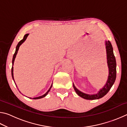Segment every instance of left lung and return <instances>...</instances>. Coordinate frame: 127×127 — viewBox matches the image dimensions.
I'll list each match as a JSON object with an SVG mask.
<instances>
[{
  "label": "left lung",
  "instance_id": "left-lung-1",
  "mask_svg": "<svg viewBox=\"0 0 127 127\" xmlns=\"http://www.w3.org/2000/svg\"><path fill=\"white\" fill-rule=\"evenodd\" d=\"M105 48H106V51L107 64L109 68V76L104 86L102 89H100L97 94L90 95L79 91L77 89L73 83V88L77 95L85 99L96 100L99 99V98L104 97L109 91V90H110L115 82L116 75H117V70H116L117 64H116L115 56L114 55L113 46L109 41H105Z\"/></svg>",
  "mask_w": 127,
  "mask_h": 127
}]
</instances>
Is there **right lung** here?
I'll use <instances>...</instances> for the list:
<instances>
[{
    "mask_svg": "<svg viewBox=\"0 0 127 127\" xmlns=\"http://www.w3.org/2000/svg\"><path fill=\"white\" fill-rule=\"evenodd\" d=\"M29 33L26 34V35L24 36V37H23V39H22V40H21L20 41L18 42V44H17V46H16V51H15V53H14V55H13V59H12V78H13V81H14V83H15V81H14V76H13V65H14V60H15V58H16V55H17V53H18V50H19V48H20V46L21 45H22V44H23V42H24L25 41V40L27 39V38L28 36H29ZM15 84H16V83H15ZM52 85H53V83H52V84H51V86H50V89H49L48 90V91H47L45 94L43 95L40 96H38V97H33V98L29 97V98H32V99H40V98H43V97H45V96H46L47 95H48V94L49 93V92L50 91L51 88V87H52ZM16 86H17L16 84Z\"/></svg>",
    "mask_w": 127,
    "mask_h": 127,
    "instance_id": "1",
    "label": "right lung"
}]
</instances>
